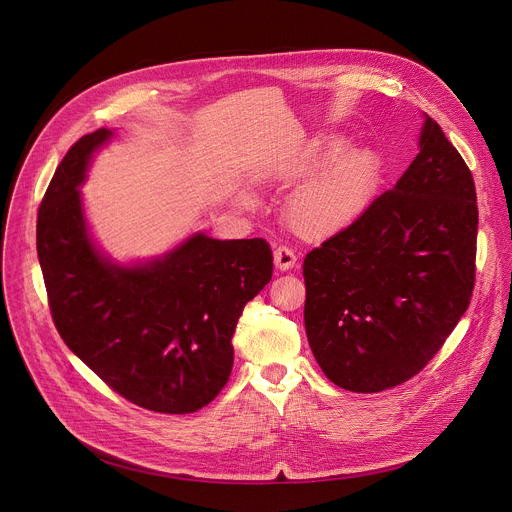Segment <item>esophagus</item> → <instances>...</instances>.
<instances>
[{
	"mask_svg": "<svg viewBox=\"0 0 512 512\" xmlns=\"http://www.w3.org/2000/svg\"><path fill=\"white\" fill-rule=\"evenodd\" d=\"M273 263H275V267H277L279 271H289V269H294V267L298 265V257H296V253L291 251L289 247L279 245V247L273 251Z\"/></svg>",
	"mask_w": 512,
	"mask_h": 512,
	"instance_id": "obj_1",
	"label": "esophagus"
}]
</instances>
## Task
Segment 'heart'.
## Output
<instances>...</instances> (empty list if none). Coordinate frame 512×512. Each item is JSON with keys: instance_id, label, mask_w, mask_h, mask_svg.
<instances>
[{"instance_id": "b5f03b06", "label": "heart", "mask_w": 512, "mask_h": 512, "mask_svg": "<svg viewBox=\"0 0 512 512\" xmlns=\"http://www.w3.org/2000/svg\"><path fill=\"white\" fill-rule=\"evenodd\" d=\"M346 135H326L314 141L287 164V180L306 178V184L289 196L287 223L304 239H324L350 227L379 194L385 162L377 148L367 143L349 145ZM249 202V194L243 196Z\"/></svg>"}]
</instances>
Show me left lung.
I'll use <instances>...</instances> for the list:
<instances>
[{"instance_id": "left-lung-1", "label": "left lung", "mask_w": 512, "mask_h": 512, "mask_svg": "<svg viewBox=\"0 0 512 512\" xmlns=\"http://www.w3.org/2000/svg\"><path fill=\"white\" fill-rule=\"evenodd\" d=\"M478 206L472 174L423 113L393 190L304 259V322L324 375L379 393L417 375L468 310Z\"/></svg>"}]
</instances>
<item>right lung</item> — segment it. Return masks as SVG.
<instances>
[{
  "instance_id": "add662e5",
  "label": "right lung",
  "mask_w": 512,
  "mask_h": 512,
  "mask_svg": "<svg viewBox=\"0 0 512 512\" xmlns=\"http://www.w3.org/2000/svg\"><path fill=\"white\" fill-rule=\"evenodd\" d=\"M113 131L83 135L42 198L36 245L52 320L66 346L127 401L194 413L227 385L239 316L269 283L263 239L198 231L164 255L119 263L95 241L81 186Z\"/></svg>"
}]
</instances>
